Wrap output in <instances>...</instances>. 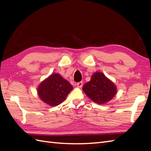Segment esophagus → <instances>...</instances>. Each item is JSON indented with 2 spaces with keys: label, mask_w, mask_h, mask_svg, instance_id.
Segmentation results:
<instances>
[{
  "label": "esophagus",
  "mask_w": 151,
  "mask_h": 151,
  "mask_svg": "<svg viewBox=\"0 0 151 151\" xmlns=\"http://www.w3.org/2000/svg\"><path fill=\"white\" fill-rule=\"evenodd\" d=\"M83 84V82H82V81L79 82V83H77V87H78V88H82Z\"/></svg>",
  "instance_id": "1"
}]
</instances>
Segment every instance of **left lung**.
Masks as SVG:
<instances>
[{
	"instance_id": "obj_1",
	"label": "left lung",
	"mask_w": 151,
	"mask_h": 151,
	"mask_svg": "<svg viewBox=\"0 0 151 151\" xmlns=\"http://www.w3.org/2000/svg\"><path fill=\"white\" fill-rule=\"evenodd\" d=\"M83 90L91 100L100 104L110 101L117 91L113 82L99 72L94 73L90 81L83 86Z\"/></svg>"
}]
</instances>
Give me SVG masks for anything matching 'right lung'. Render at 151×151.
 <instances>
[{"label": "right lung", "instance_id": "1", "mask_svg": "<svg viewBox=\"0 0 151 151\" xmlns=\"http://www.w3.org/2000/svg\"><path fill=\"white\" fill-rule=\"evenodd\" d=\"M72 89V86L60 74H53L42 82L38 94L43 102L56 106L64 101Z\"/></svg>", "mask_w": 151, "mask_h": 151}]
</instances>
